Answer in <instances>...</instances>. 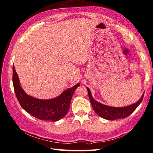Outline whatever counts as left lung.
I'll return each instance as SVG.
<instances>
[{
	"mask_svg": "<svg viewBox=\"0 0 153 153\" xmlns=\"http://www.w3.org/2000/svg\"><path fill=\"white\" fill-rule=\"evenodd\" d=\"M86 88L88 91V95H89L91 103L94 112L99 115L100 117L105 119L110 120V121L123 119L129 116L138 107V106L141 103L143 98V95H144V92H143L140 99L135 103L124 106V107H114V106L103 105L95 100L92 98L90 89L88 87Z\"/></svg>",
	"mask_w": 153,
	"mask_h": 153,
	"instance_id": "1",
	"label": "left lung"
}]
</instances>
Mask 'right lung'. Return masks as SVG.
<instances>
[{
  "label": "right lung",
  "mask_w": 153,
  "mask_h": 153,
  "mask_svg": "<svg viewBox=\"0 0 153 153\" xmlns=\"http://www.w3.org/2000/svg\"><path fill=\"white\" fill-rule=\"evenodd\" d=\"M13 82L16 98L27 112L44 121H57L67 114L74 92L80 86L78 83L64 91L56 98L50 100L37 99L27 94L20 84L19 78L13 66Z\"/></svg>",
  "instance_id": "obj_1"
}]
</instances>
